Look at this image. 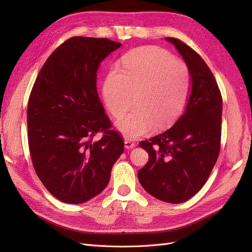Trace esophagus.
Masks as SVG:
<instances>
[{"label":"esophagus","mask_w":252,"mask_h":252,"mask_svg":"<svg viewBox=\"0 0 252 252\" xmlns=\"http://www.w3.org/2000/svg\"><path fill=\"white\" fill-rule=\"evenodd\" d=\"M124 144H125V148L126 149H131V148H133L135 146V143L133 141L127 140V139L124 141Z\"/></svg>","instance_id":"34e87169"}]
</instances>
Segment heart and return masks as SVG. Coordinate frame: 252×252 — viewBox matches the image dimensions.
Instances as JSON below:
<instances>
[{
	"label": "heart",
	"mask_w": 252,
	"mask_h": 252,
	"mask_svg": "<svg viewBox=\"0 0 252 252\" xmlns=\"http://www.w3.org/2000/svg\"><path fill=\"white\" fill-rule=\"evenodd\" d=\"M191 91L188 66L170 52L156 46L134 48L121 59V70L111 69L103 84L107 108L116 118L131 107L138 108L117 122L126 138L136 139L150 132L157 124L172 125L185 110Z\"/></svg>",
	"instance_id": "1"
}]
</instances>
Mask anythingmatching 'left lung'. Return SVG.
<instances>
[{
    "label": "left lung",
    "instance_id": "obj_1",
    "mask_svg": "<svg viewBox=\"0 0 252 252\" xmlns=\"http://www.w3.org/2000/svg\"><path fill=\"white\" fill-rule=\"evenodd\" d=\"M174 45L191 74L186 108L174 125L140 147L149 159L138 172L143 188L157 199L172 204L193 196L209 178L220 152L223 101L215 77L197 53L185 43Z\"/></svg>",
    "mask_w": 252,
    "mask_h": 252
}]
</instances>
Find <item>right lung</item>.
I'll return each mask as SVG.
<instances>
[{
  "mask_svg": "<svg viewBox=\"0 0 252 252\" xmlns=\"http://www.w3.org/2000/svg\"><path fill=\"white\" fill-rule=\"evenodd\" d=\"M121 45L71 37L51 53L30 94V157L43 185L64 203H84L101 193L124 151L123 139L110 130L96 91L98 67ZM98 131L104 135L94 141Z\"/></svg>",
  "mask_w": 252,
  "mask_h": 252,
  "instance_id": "obj_1",
  "label": "right lung"
}]
</instances>
